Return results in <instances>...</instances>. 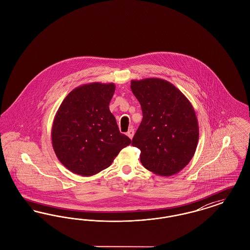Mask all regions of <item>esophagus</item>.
Wrapping results in <instances>:
<instances>
[{"label":"esophagus","mask_w":250,"mask_h":250,"mask_svg":"<svg viewBox=\"0 0 250 250\" xmlns=\"http://www.w3.org/2000/svg\"><path fill=\"white\" fill-rule=\"evenodd\" d=\"M134 133H135V131H134V129H133V128H131V129H129V130H128V132H127V136H128V137L130 138L131 140L133 139Z\"/></svg>","instance_id":"esophagus-1"}]
</instances>
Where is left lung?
<instances>
[{
    "label": "left lung",
    "instance_id": "left-lung-1",
    "mask_svg": "<svg viewBox=\"0 0 250 250\" xmlns=\"http://www.w3.org/2000/svg\"><path fill=\"white\" fill-rule=\"evenodd\" d=\"M143 118L132 145L141 150L145 168L170 176L190 162L199 141V124L190 101L173 84L149 78L131 81Z\"/></svg>",
    "mask_w": 250,
    "mask_h": 250
}]
</instances>
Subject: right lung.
<instances>
[{"label":"right lung","instance_id":"add662e5","mask_svg":"<svg viewBox=\"0 0 250 250\" xmlns=\"http://www.w3.org/2000/svg\"><path fill=\"white\" fill-rule=\"evenodd\" d=\"M114 83L84 84L65 96L55 114L52 147L60 162L72 172L92 176L111 165L131 140L120 133L109 102Z\"/></svg>","mask_w":250,"mask_h":250}]
</instances>
